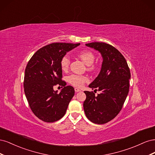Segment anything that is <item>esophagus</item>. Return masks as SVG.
<instances>
[{
	"label": "esophagus",
	"mask_w": 155,
	"mask_h": 155,
	"mask_svg": "<svg viewBox=\"0 0 155 155\" xmlns=\"http://www.w3.org/2000/svg\"><path fill=\"white\" fill-rule=\"evenodd\" d=\"M74 90H75V92H80L81 91L80 89H79L78 88H75Z\"/></svg>",
	"instance_id": "obj_1"
}]
</instances>
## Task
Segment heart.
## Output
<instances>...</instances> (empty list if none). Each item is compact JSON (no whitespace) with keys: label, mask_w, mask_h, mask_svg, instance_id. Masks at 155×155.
I'll return each instance as SVG.
<instances>
[{"label":"heart","mask_w":155,"mask_h":155,"mask_svg":"<svg viewBox=\"0 0 155 155\" xmlns=\"http://www.w3.org/2000/svg\"><path fill=\"white\" fill-rule=\"evenodd\" d=\"M79 57L88 66L91 65L94 63V61L95 59L94 55L92 51L89 50L81 51L79 54ZM70 63V59L69 56L68 55H64L60 61V66L63 71H66V70H68ZM88 80V79L87 76H80V75L76 74H72L67 78V81H68V83H70L71 85L78 87H82L84 85V83L87 82Z\"/></svg>","instance_id":"1"}]
</instances>
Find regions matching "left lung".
Masks as SVG:
<instances>
[{"label":"left lung","mask_w":155,"mask_h":155,"mask_svg":"<svg viewBox=\"0 0 155 155\" xmlns=\"http://www.w3.org/2000/svg\"><path fill=\"white\" fill-rule=\"evenodd\" d=\"M86 46L100 51L103 62L100 74L88 85L101 93L95 96L92 91H84V111L92 122L104 124L114 119L122 109L129 90L130 70L123 55L112 45L94 42Z\"/></svg>","instance_id":"8db88e82"}]
</instances>
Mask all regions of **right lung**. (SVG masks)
<instances>
[{
  "label": "right lung",
  "instance_id": "right-lung-1",
  "mask_svg": "<svg viewBox=\"0 0 155 155\" xmlns=\"http://www.w3.org/2000/svg\"><path fill=\"white\" fill-rule=\"evenodd\" d=\"M80 43H54L37 50L25 69L24 88L32 112L45 122H54L63 118L75 91L62 81L60 61L67 52ZM63 88L58 94L53 87Z\"/></svg>",
  "mask_w": 155,
  "mask_h": 155
}]
</instances>
